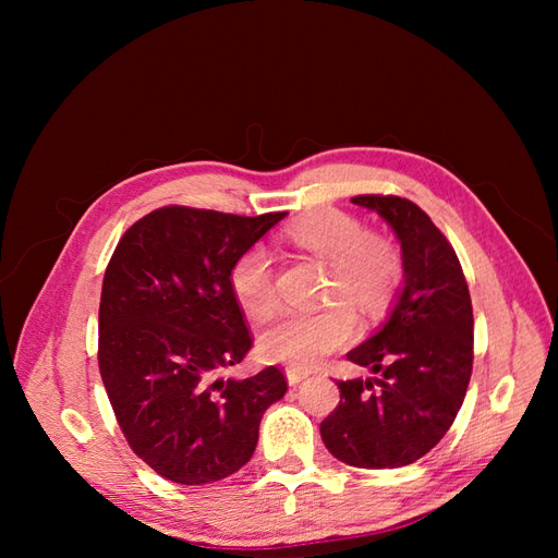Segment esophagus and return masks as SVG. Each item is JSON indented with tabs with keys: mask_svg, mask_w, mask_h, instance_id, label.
Here are the masks:
<instances>
[{
	"mask_svg": "<svg viewBox=\"0 0 558 558\" xmlns=\"http://www.w3.org/2000/svg\"><path fill=\"white\" fill-rule=\"evenodd\" d=\"M307 369H298V367H289L286 369V379H289V384L291 386H295V384H300L302 379H307Z\"/></svg>",
	"mask_w": 558,
	"mask_h": 558,
	"instance_id": "34e87169",
	"label": "esophagus"
}]
</instances>
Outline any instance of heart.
Here are the masks:
<instances>
[{"label":"heart","mask_w":558,"mask_h":558,"mask_svg":"<svg viewBox=\"0 0 558 558\" xmlns=\"http://www.w3.org/2000/svg\"><path fill=\"white\" fill-rule=\"evenodd\" d=\"M286 240L328 263L326 300L337 302L318 312H281L260 332L258 349L267 361L310 369L356 332V316L349 304L365 316L386 307L402 279V258L391 240L367 232L356 216L340 209H320L300 218L286 230ZM230 289L253 318L277 307L275 265L265 248L253 246L234 260Z\"/></svg>","instance_id":"b5f03b06"}]
</instances>
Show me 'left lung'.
<instances>
[{"label": "left lung", "instance_id": "obj_1", "mask_svg": "<svg viewBox=\"0 0 558 558\" xmlns=\"http://www.w3.org/2000/svg\"><path fill=\"white\" fill-rule=\"evenodd\" d=\"M400 240L404 289L386 326L347 353L375 379H340V404L320 421L335 459L400 468L428 453L459 414L472 375V302L453 246L414 202L356 195Z\"/></svg>", "mask_w": 558, "mask_h": 558}]
</instances>
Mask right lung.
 <instances>
[{
    "label": "right lung",
    "mask_w": 558,
    "mask_h": 558,
    "mask_svg": "<svg viewBox=\"0 0 558 558\" xmlns=\"http://www.w3.org/2000/svg\"><path fill=\"white\" fill-rule=\"evenodd\" d=\"M283 216L160 207L125 230L107 265L99 375L130 449L165 480L197 486L238 472L289 388L277 365L221 377L253 347L230 269Z\"/></svg>",
    "instance_id": "right-lung-1"
}]
</instances>
